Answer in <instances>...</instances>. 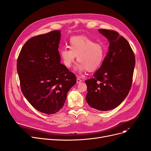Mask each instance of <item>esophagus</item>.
<instances>
[{"label":"esophagus","mask_w":151,"mask_h":151,"mask_svg":"<svg viewBox=\"0 0 151 151\" xmlns=\"http://www.w3.org/2000/svg\"><path fill=\"white\" fill-rule=\"evenodd\" d=\"M81 81H82V80H81V79H80V78H78L76 79V83H77L78 84H79V83H81Z\"/></svg>","instance_id":"1"}]
</instances>
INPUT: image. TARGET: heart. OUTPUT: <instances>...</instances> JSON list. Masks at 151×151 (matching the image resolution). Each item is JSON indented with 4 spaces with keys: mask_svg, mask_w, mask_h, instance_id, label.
Returning a JSON list of instances; mask_svg holds the SVG:
<instances>
[{
    "mask_svg": "<svg viewBox=\"0 0 151 151\" xmlns=\"http://www.w3.org/2000/svg\"><path fill=\"white\" fill-rule=\"evenodd\" d=\"M69 45L70 47H63L59 51L60 58L66 67L72 66L77 56V69L80 71L87 70L92 72L104 63L106 49L103 44L84 36H75L70 38Z\"/></svg>",
    "mask_w": 151,
    "mask_h": 151,
    "instance_id": "obj_1",
    "label": "heart"
}]
</instances>
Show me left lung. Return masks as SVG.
Segmentation results:
<instances>
[{"label": "left lung", "mask_w": 151, "mask_h": 151, "mask_svg": "<svg viewBox=\"0 0 151 151\" xmlns=\"http://www.w3.org/2000/svg\"><path fill=\"white\" fill-rule=\"evenodd\" d=\"M109 42V50L101 66L87 80L86 99L90 106L108 111L119 105L132 84L135 58L128 41L116 31L99 29Z\"/></svg>", "instance_id": "obj_1"}]
</instances>
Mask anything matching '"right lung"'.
<instances>
[{
  "label": "right lung",
  "mask_w": 151,
  "mask_h": 151,
  "mask_svg": "<svg viewBox=\"0 0 151 151\" xmlns=\"http://www.w3.org/2000/svg\"><path fill=\"white\" fill-rule=\"evenodd\" d=\"M60 30L32 37L22 46L17 60L24 96L35 109L47 114L63 106L68 91L76 83L75 74L60 63Z\"/></svg>",
  "instance_id": "add662e5"
}]
</instances>
